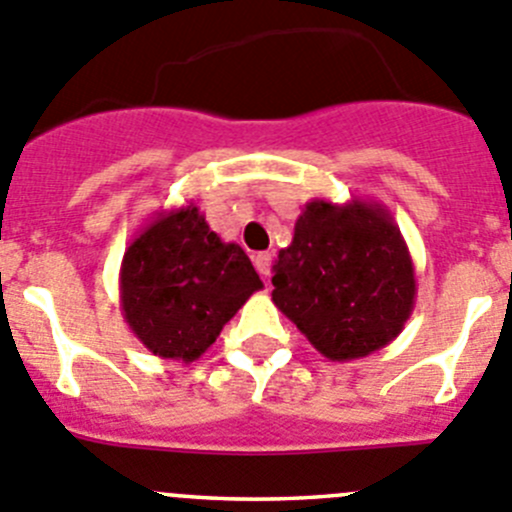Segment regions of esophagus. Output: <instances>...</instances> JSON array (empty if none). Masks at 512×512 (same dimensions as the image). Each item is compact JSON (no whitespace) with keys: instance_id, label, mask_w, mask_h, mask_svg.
<instances>
[{"instance_id":"34e87169","label":"esophagus","mask_w":512,"mask_h":512,"mask_svg":"<svg viewBox=\"0 0 512 512\" xmlns=\"http://www.w3.org/2000/svg\"><path fill=\"white\" fill-rule=\"evenodd\" d=\"M252 260H255V267H257V272H260L262 278H267V275H270V265H272L270 252H257Z\"/></svg>"}]
</instances>
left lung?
Instances as JSON below:
<instances>
[{
  "label": "left lung",
  "mask_w": 512,
  "mask_h": 512,
  "mask_svg": "<svg viewBox=\"0 0 512 512\" xmlns=\"http://www.w3.org/2000/svg\"><path fill=\"white\" fill-rule=\"evenodd\" d=\"M272 303L315 351L353 361L389 346L414 310L409 247L389 209L313 199L272 265Z\"/></svg>",
  "instance_id": "left-lung-1"
}]
</instances>
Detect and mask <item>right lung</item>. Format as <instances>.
<instances>
[{"label":"right lung","instance_id":"right-lung-1","mask_svg":"<svg viewBox=\"0 0 512 512\" xmlns=\"http://www.w3.org/2000/svg\"><path fill=\"white\" fill-rule=\"evenodd\" d=\"M118 285L133 336L154 356L191 364L262 280L245 250L219 240L199 207L186 204L141 229L126 247Z\"/></svg>","mask_w":512,"mask_h":512}]
</instances>
